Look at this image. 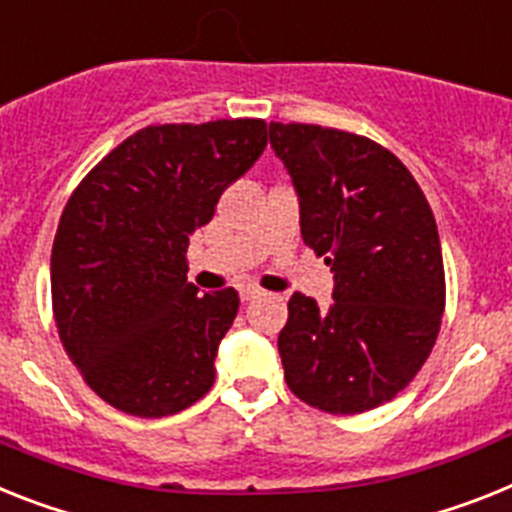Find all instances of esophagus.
Segmentation results:
<instances>
[{
    "label": "esophagus",
    "instance_id": "34e87169",
    "mask_svg": "<svg viewBox=\"0 0 512 512\" xmlns=\"http://www.w3.org/2000/svg\"><path fill=\"white\" fill-rule=\"evenodd\" d=\"M263 294L260 289H255V286H247V289L239 291V296H242V302H252V299H257V296Z\"/></svg>",
    "mask_w": 512,
    "mask_h": 512
}]
</instances>
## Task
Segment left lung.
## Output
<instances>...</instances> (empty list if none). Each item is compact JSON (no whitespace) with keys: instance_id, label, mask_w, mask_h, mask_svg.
Here are the masks:
<instances>
[{"instance_id":"8db88e82","label":"left lung","mask_w":512,"mask_h":512,"mask_svg":"<svg viewBox=\"0 0 512 512\" xmlns=\"http://www.w3.org/2000/svg\"><path fill=\"white\" fill-rule=\"evenodd\" d=\"M302 239L336 273L330 309L296 291L278 336L291 393L328 414L393 401L432 354L445 312L437 223L388 148L320 124L270 122Z\"/></svg>"}]
</instances>
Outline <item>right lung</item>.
Returning a JSON list of instances; mask_svg holds the SVG:
<instances>
[{
	"mask_svg": "<svg viewBox=\"0 0 512 512\" xmlns=\"http://www.w3.org/2000/svg\"><path fill=\"white\" fill-rule=\"evenodd\" d=\"M265 145L263 119L150 124L101 158L64 205L51 247L54 322L88 388L114 409L169 416L216 380L239 294L197 296L187 247Z\"/></svg>",
	"mask_w": 512,
	"mask_h": 512,
	"instance_id": "1",
	"label": "right lung"
}]
</instances>
